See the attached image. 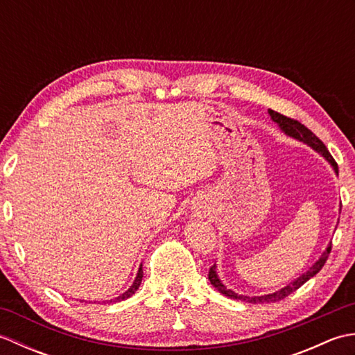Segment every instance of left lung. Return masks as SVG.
Listing matches in <instances>:
<instances>
[{
	"instance_id": "1",
	"label": "left lung",
	"mask_w": 355,
	"mask_h": 355,
	"mask_svg": "<svg viewBox=\"0 0 355 355\" xmlns=\"http://www.w3.org/2000/svg\"><path fill=\"white\" fill-rule=\"evenodd\" d=\"M268 114L271 116V119H273V122L279 125V128L286 134L290 135V137H294L300 141L306 143V145H310L313 149L318 150V153H320L323 157L327 158V160L331 163V166H333L336 173L338 175V166L336 163V160L333 158V155L329 154V150L327 149V146L323 145V141L315 135L311 130H308V128L305 125H302L299 122V120H294L291 117H286L284 114H281V112H276L273 110H268ZM331 247H333V244H329L327 247V250L322 253V256L319 258V261L314 263V266L306 271V273H304L302 276H299L296 281H293L291 284H288L286 286H284V288H281L276 293H271V294H266V296H254V297H248V296H241V294H236L235 291L232 290H227L225 288V285L220 281V277H218L216 275V267L212 266L209 270V281L210 284H212L215 288L223 293L224 296H227L230 299H238V300H244V302H248V304H271V302H277V300H282L285 299L288 294H291L293 291H296L297 288H300L308 279H311L313 276H315L319 273V271L322 270V267L325 266V262L328 259V256L331 253Z\"/></svg>"
}]
</instances>
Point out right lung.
<instances>
[{"instance_id":"obj_1","label":"right lung","mask_w":355,"mask_h":355,"mask_svg":"<svg viewBox=\"0 0 355 355\" xmlns=\"http://www.w3.org/2000/svg\"><path fill=\"white\" fill-rule=\"evenodd\" d=\"M141 277H143V270H141V266H140L137 277H135V281H134V284L131 285V288L126 290V291L122 294V296H119V297H116V299H111L110 302H120V300H125V299H128V297H131L132 294L139 290V286H140V284H141Z\"/></svg>"}]
</instances>
